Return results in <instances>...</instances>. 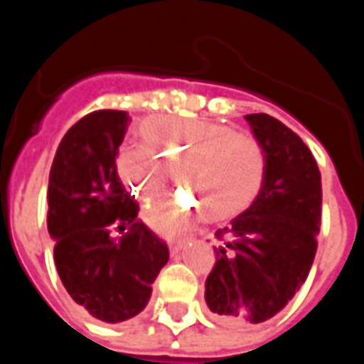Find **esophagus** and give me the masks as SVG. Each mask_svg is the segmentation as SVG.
<instances>
[{"instance_id":"1","label":"esophagus","mask_w":364,"mask_h":364,"mask_svg":"<svg viewBox=\"0 0 364 364\" xmlns=\"http://www.w3.org/2000/svg\"><path fill=\"white\" fill-rule=\"evenodd\" d=\"M185 242H187V240H173V242L169 244V252H171L175 255V253L179 252L183 245H185Z\"/></svg>"}]
</instances>
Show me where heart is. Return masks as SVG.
I'll use <instances>...</instances> for the list:
<instances>
[{"instance_id": "1", "label": "heart", "mask_w": 364, "mask_h": 364, "mask_svg": "<svg viewBox=\"0 0 364 364\" xmlns=\"http://www.w3.org/2000/svg\"><path fill=\"white\" fill-rule=\"evenodd\" d=\"M144 146L119 151L117 175L140 203L159 197L175 167L177 181L195 191L208 220H226L257 197L265 175V156L252 136L210 120L148 119L140 128ZM198 214L191 200H161L146 220L164 234H175Z\"/></svg>"}]
</instances>
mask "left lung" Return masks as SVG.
Here are the masks:
<instances>
[{"instance_id":"left-lung-1","label":"left lung","mask_w":364,"mask_h":364,"mask_svg":"<svg viewBox=\"0 0 364 364\" xmlns=\"http://www.w3.org/2000/svg\"><path fill=\"white\" fill-rule=\"evenodd\" d=\"M263 148L265 175L252 206L226 228L206 277L210 312L232 326L281 312L310 273L321 224V175L300 136L265 112L245 114Z\"/></svg>"}]
</instances>
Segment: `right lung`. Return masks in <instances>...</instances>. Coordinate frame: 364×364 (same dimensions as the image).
<instances>
[{
    "mask_svg": "<svg viewBox=\"0 0 364 364\" xmlns=\"http://www.w3.org/2000/svg\"><path fill=\"white\" fill-rule=\"evenodd\" d=\"M124 111H95L62 138L48 177V234L62 284L97 320L117 323L148 304L169 250L144 222L117 175ZM112 228L123 232L119 240ZM127 232H124V230Z\"/></svg>",
    "mask_w": 364,
    "mask_h": 364,
    "instance_id": "obj_1",
    "label": "right lung"
}]
</instances>
